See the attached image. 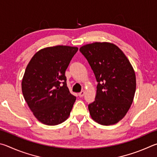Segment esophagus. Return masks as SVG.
I'll return each mask as SVG.
<instances>
[{
	"label": "esophagus",
	"instance_id": "esophagus-1",
	"mask_svg": "<svg viewBox=\"0 0 157 157\" xmlns=\"http://www.w3.org/2000/svg\"><path fill=\"white\" fill-rule=\"evenodd\" d=\"M85 93H86V92H85V91H81V92L78 93V96L80 97H83V96L85 95Z\"/></svg>",
	"mask_w": 157,
	"mask_h": 157
}]
</instances>
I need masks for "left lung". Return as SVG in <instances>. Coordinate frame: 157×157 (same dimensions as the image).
Returning a JSON list of instances; mask_svg holds the SVG:
<instances>
[{
	"mask_svg": "<svg viewBox=\"0 0 157 157\" xmlns=\"http://www.w3.org/2000/svg\"><path fill=\"white\" fill-rule=\"evenodd\" d=\"M98 82L94 102L88 105L92 119L103 125L120 121L133 102L135 72L125 54L113 43L95 42L79 49Z\"/></svg>",
	"mask_w": 157,
	"mask_h": 157,
	"instance_id": "8db88e82",
	"label": "left lung"
}]
</instances>
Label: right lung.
<instances>
[{"label":"right lung","mask_w":157,"mask_h":157,"mask_svg":"<svg viewBox=\"0 0 157 157\" xmlns=\"http://www.w3.org/2000/svg\"><path fill=\"white\" fill-rule=\"evenodd\" d=\"M77 51L76 47H48L37 52L27 66L22 92L33 114L43 124H60L70 116L76 97L70 92L65 73Z\"/></svg>","instance_id":"obj_1"}]
</instances>
